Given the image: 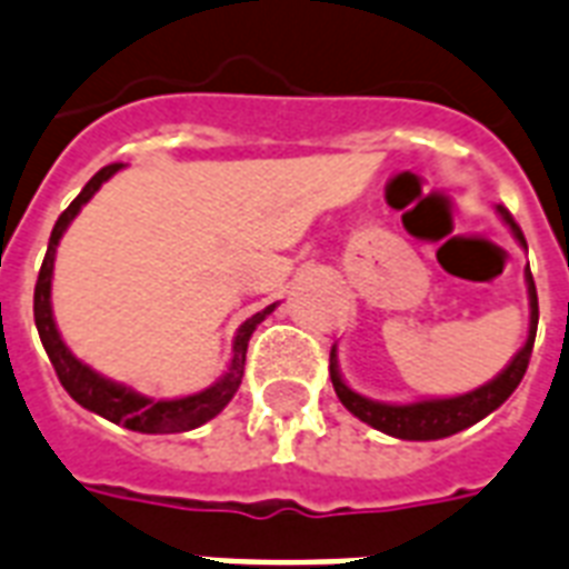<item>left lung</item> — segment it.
Instances as JSON below:
<instances>
[{
  "mask_svg": "<svg viewBox=\"0 0 569 569\" xmlns=\"http://www.w3.org/2000/svg\"><path fill=\"white\" fill-rule=\"evenodd\" d=\"M498 214L505 220L507 227L513 229V236L519 238V244L526 247V236L522 229L513 220V214L507 211L505 206H498ZM526 280H528V298H531V328H528V340L526 346L516 352V358L507 363L505 370L498 372L496 379L483 385V388L471 390V393H462V397H448V400H423V402H409V406H390V402H376L367 400L361 393H355L346 381L340 379L337 372V361H333V349H331V381L337 397L346 409L352 411L355 418H361L363 423L388 432L393 439H406V441H432V439H448L459 429L471 427L477 420H483L489 411H496L501 402L519 388V381L526 376L528 361H531V349H535V337H537V289H535V277H531V268H526Z\"/></svg>",
  "mask_w": 569,
  "mask_h": 569,
  "instance_id": "obj_1",
  "label": "left lung"
}]
</instances>
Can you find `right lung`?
I'll return each mask as SVG.
<instances>
[{"label": "right lung", "mask_w": 569, "mask_h": 569, "mask_svg": "<svg viewBox=\"0 0 569 569\" xmlns=\"http://www.w3.org/2000/svg\"><path fill=\"white\" fill-rule=\"evenodd\" d=\"M121 163H110L103 167L101 172H94L89 184L80 190V197L73 199L71 206L64 208L59 220H56L53 232H50V244H47V256H43V266L38 271V283H34V325H38V337H41L43 349H47V358L53 363L56 376L62 381V388L71 393L73 400L80 402L82 409L94 411L101 418L112 420V423H121L124 429H133V432H188V429L202 427L206 420H211L214 415L223 411L232 397H236L238 385H241V376H244V358H247V342H250V333L256 331V325L262 322L274 303L266 307L262 313L250 316L241 328H238L236 346H232V363H229V372L223 379L211 385V388L199 390L193 397H181V400H149L137 390L124 388V385H116V381L103 379L94 370H89L86 363L77 361L68 346L62 342L59 331H56L53 322V307H50V280H53V259L56 247H59V238L68 229L77 211H80L89 199L94 197V190L101 188L103 181L110 179L112 172H119Z\"/></svg>", "instance_id": "obj_1"}]
</instances>
